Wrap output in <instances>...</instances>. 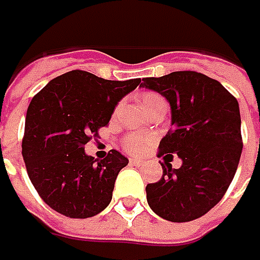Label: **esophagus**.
<instances>
[{
    "label": "esophagus",
    "mask_w": 260,
    "mask_h": 260,
    "mask_svg": "<svg viewBox=\"0 0 260 260\" xmlns=\"http://www.w3.org/2000/svg\"><path fill=\"white\" fill-rule=\"evenodd\" d=\"M128 162H130V165H133V166H142V165H143V160H140V159H133V157H132V159L128 160Z\"/></svg>",
    "instance_id": "esophagus-1"
}]
</instances>
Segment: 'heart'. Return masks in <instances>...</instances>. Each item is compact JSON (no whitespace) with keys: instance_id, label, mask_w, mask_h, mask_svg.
Instances as JSON below:
<instances>
[{"instance_id":"1","label":"heart","mask_w":260,"mask_h":260,"mask_svg":"<svg viewBox=\"0 0 260 260\" xmlns=\"http://www.w3.org/2000/svg\"><path fill=\"white\" fill-rule=\"evenodd\" d=\"M162 96L155 94V92H147V94L142 96V104H143V107H146V105H149L153 101H157ZM150 142H152V139L149 136L133 133V135L125 136L124 140H123V147H124L125 152L130 153V155H140L147 149Z\"/></svg>"}]
</instances>
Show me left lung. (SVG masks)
<instances>
[{
	"instance_id": "8db88e82",
	"label": "left lung",
	"mask_w": 260,
	"mask_h": 260,
	"mask_svg": "<svg viewBox=\"0 0 260 260\" xmlns=\"http://www.w3.org/2000/svg\"><path fill=\"white\" fill-rule=\"evenodd\" d=\"M142 86L164 95L172 128L159 143L157 157L175 153L182 166L164 162L162 178L147 184V203L168 221H192L225 194L242 155L239 103L218 81L195 71L145 78Z\"/></svg>"
}]
</instances>
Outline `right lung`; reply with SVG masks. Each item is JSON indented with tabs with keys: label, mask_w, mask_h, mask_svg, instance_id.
<instances>
[{
	"label": "right lung",
	"mask_w": 260,
	"mask_h": 260,
	"mask_svg": "<svg viewBox=\"0 0 260 260\" xmlns=\"http://www.w3.org/2000/svg\"><path fill=\"white\" fill-rule=\"evenodd\" d=\"M140 78L108 81L86 71L52 79L27 108L23 159L40 198L60 214L88 218L113 198L115 178L128 160L110 150L101 160L85 155V145L110 123L117 103Z\"/></svg>",
	"instance_id": "obj_1"
}]
</instances>
